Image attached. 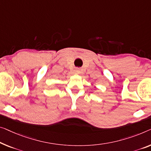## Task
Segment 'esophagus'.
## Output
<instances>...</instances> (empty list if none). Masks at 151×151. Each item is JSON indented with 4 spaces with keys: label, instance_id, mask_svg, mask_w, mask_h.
Returning a JSON list of instances; mask_svg holds the SVG:
<instances>
[{
    "label": "esophagus",
    "instance_id": "esophagus-1",
    "mask_svg": "<svg viewBox=\"0 0 151 151\" xmlns=\"http://www.w3.org/2000/svg\"><path fill=\"white\" fill-rule=\"evenodd\" d=\"M75 73L76 74H79L80 73V70L78 69V68H76L75 69Z\"/></svg>",
    "mask_w": 151,
    "mask_h": 151
}]
</instances>
